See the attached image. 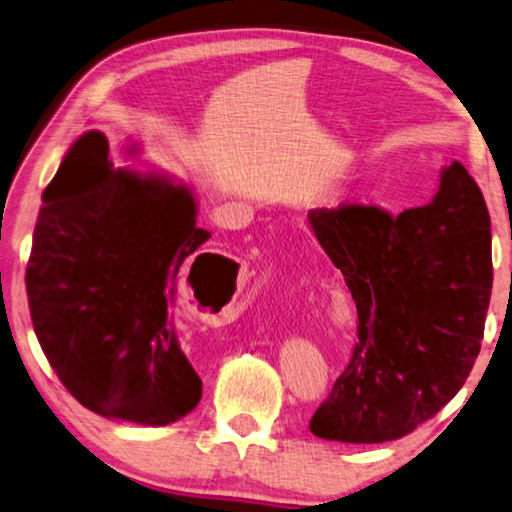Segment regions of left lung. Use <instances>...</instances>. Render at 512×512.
Here are the masks:
<instances>
[{
    "instance_id": "left-lung-1",
    "label": "left lung",
    "mask_w": 512,
    "mask_h": 512,
    "mask_svg": "<svg viewBox=\"0 0 512 512\" xmlns=\"http://www.w3.org/2000/svg\"><path fill=\"white\" fill-rule=\"evenodd\" d=\"M312 231L357 306L351 362L310 418L328 441L384 443L434 418L468 380L492 290L490 215L459 161L434 200L310 211Z\"/></svg>"
}]
</instances>
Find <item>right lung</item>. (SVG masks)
Here are the masks:
<instances>
[{
	"label": "right lung",
	"mask_w": 512,
	"mask_h": 512,
	"mask_svg": "<svg viewBox=\"0 0 512 512\" xmlns=\"http://www.w3.org/2000/svg\"><path fill=\"white\" fill-rule=\"evenodd\" d=\"M195 213L186 186L114 168L94 130L44 188L26 267L33 330L65 389L98 416L159 427L202 398L170 312L179 272L211 238ZM188 281L195 290L193 270Z\"/></svg>",
	"instance_id": "obj_1"
}]
</instances>
